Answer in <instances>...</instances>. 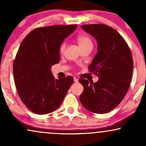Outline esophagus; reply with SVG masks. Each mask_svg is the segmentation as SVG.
<instances>
[{"instance_id": "esophagus-1", "label": "esophagus", "mask_w": 146, "mask_h": 146, "mask_svg": "<svg viewBox=\"0 0 146 146\" xmlns=\"http://www.w3.org/2000/svg\"><path fill=\"white\" fill-rule=\"evenodd\" d=\"M73 80H74V82H75V83L78 82V78H73Z\"/></svg>"}]
</instances>
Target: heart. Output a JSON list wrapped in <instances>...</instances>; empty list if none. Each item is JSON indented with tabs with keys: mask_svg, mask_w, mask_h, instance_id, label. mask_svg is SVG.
<instances>
[{
	"mask_svg": "<svg viewBox=\"0 0 146 146\" xmlns=\"http://www.w3.org/2000/svg\"><path fill=\"white\" fill-rule=\"evenodd\" d=\"M77 40H78L79 46H80V48L89 46H93V42H92L91 39H90V38L88 36V35H80V36H79L78 37ZM65 47H66V43L62 42L60 48V51L61 53L64 51V50L65 49Z\"/></svg>",
	"mask_w": 146,
	"mask_h": 146,
	"instance_id": "obj_1",
	"label": "heart"
}]
</instances>
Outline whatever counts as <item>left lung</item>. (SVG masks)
<instances>
[{
  "mask_svg": "<svg viewBox=\"0 0 146 146\" xmlns=\"http://www.w3.org/2000/svg\"><path fill=\"white\" fill-rule=\"evenodd\" d=\"M82 28L98 42V53L88 70L99 80L95 83L79 80L84 86L80 102L92 113H108L119 104L128 92L133 70L131 51L123 37L108 25H84Z\"/></svg>",
  "mask_w": 146,
  "mask_h": 146,
  "instance_id": "1",
  "label": "left lung"
}]
</instances>
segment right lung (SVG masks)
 Instances as JSON below:
<instances>
[{
    "label": "right lung",
    "instance_id": "right-lung-1",
    "mask_svg": "<svg viewBox=\"0 0 146 146\" xmlns=\"http://www.w3.org/2000/svg\"><path fill=\"white\" fill-rule=\"evenodd\" d=\"M78 25H53L33 29L21 42L13 64L20 98L33 113L45 115L61 105L73 82L71 76L54 78L51 68L60 61L62 43Z\"/></svg>",
    "mask_w": 146,
    "mask_h": 146
}]
</instances>
